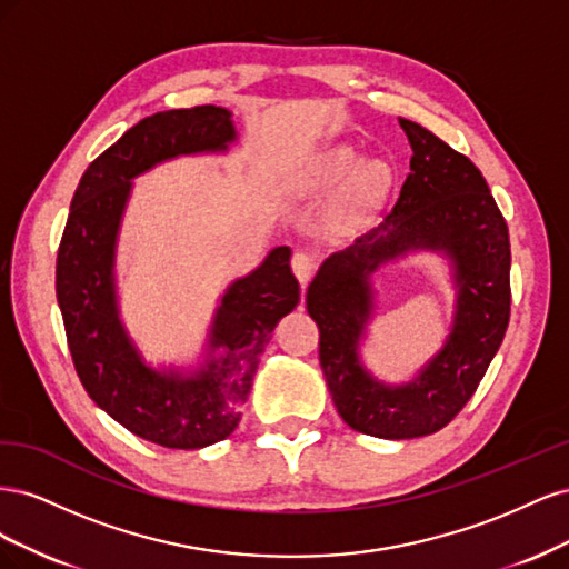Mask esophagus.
Segmentation results:
<instances>
[{"mask_svg": "<svg viewBox=\"0 0 569 569\" xmlns=\"http://www.w3.org/2000/svg\"><path fill=\"white\" fill-rule=\"evenodd\" d=\"M316 256L313 253H308V251H297L295 256H291V270H295V274H297V280L306 287L308 284V280L313 278V272H316Z\"/></svg>", "mask_w": 569, "mask_h": 569, "instance_id": "1", "label": "esophagus"}]
</instances>
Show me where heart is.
Listing matches in <instances>:
<instances>
[{"mask_svg": "<svg viewBox=\"0 0 569 569\" xmlns=\"http://www.w3.org/2000/svg\"><path fill=\"white\" fill-rule=\"evenodd\" d=\"M349 178L351 182L339 206V213L347 218L356 216L358 211H363L375 203V199L380 197L382 189L387 187L389 170L385 163H377V161L358 166V157L353 149L335 147L330 151L320 153V157L303 170L297 187L299 192L318 194V192H327V189H332L341 182H347Z\"/></svg>", "mask_w": 569, "mask_h": 569, "instance_id": "1", "label": "heart"}]
</instances>
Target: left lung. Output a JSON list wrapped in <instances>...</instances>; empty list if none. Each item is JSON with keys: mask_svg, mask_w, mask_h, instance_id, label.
Listing matches in <instances>:
<instances>
[{"mask_svg": "<svg viewBox=\"0 0 569 569\" xmlns=\"http://www.w3.org/2000/svg\"><path fill=\"white\" fill-rule=\"evenodd\" d=\"M412 157L401 194L380 228L320 266L306 308L320 330V368L341 420L380 439L439 432L470 401L510 320V239L479 168L427 128L399 118ZM452 258L459 287L452 335L408 386L391 388L359 363L371 315L369 274L408 250Z\"/></svg>", "mask_w": 569, "mask_h": 569, "instance_id": "8db88e82", "label": "left lung"}]
</instances>
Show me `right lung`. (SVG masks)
<instances>
[{
	"label": "right lung",
	"mask_w": 569,
	"mask_h": 569,
	"mask_svg": "<svg viewBox=\"0 0 569 569\" xmlns=\"http://www.w3.org/2000/svg\"><path fill=\"white\" fill-rule=\"evenodd\" d=\"M232 113L194 107L153 113L84 170L57 256L68 349L90 399L132 435L166 449H203L234 432L274 325L299 303L289 247H278L220 299L209 360L192 375L144 363L118 316L116 239L132 180L187 153L226 151Z\"/></svg>",
	"instance_id": "right-lung-1"
}]
</instances>
